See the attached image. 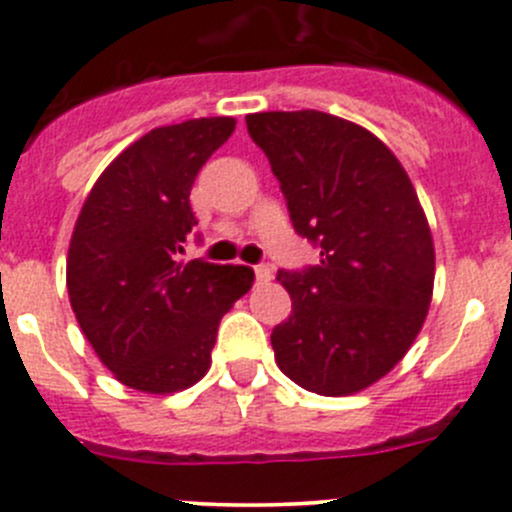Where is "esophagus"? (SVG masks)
<instances>
[{
    "instance_id": "1",
    "label": "esophagus",
    "mask_w": 512,
    "mask_h": 512,
    "mask_svg": "<svg viewBox=\"0 0 512 512\" xmlns=\"http://www.w3.org/2000/svg\"><path fill=\"white\" fill-rule=\"evenodd\" d=\"M255 280L257 285H267L272 280V270L267 265H257L255 267Z\"/></svg>"
}]
</instances>
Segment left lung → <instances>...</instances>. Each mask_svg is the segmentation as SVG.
<instances>
[{
    "instance_id": "obj_1",
    "label": "left lung",
    "mask_w": 512,
    "mask_h": 512,
    "mask_svg": "<svg viewBox=\"0 0 512 512\" xmlns=\"http://www.w3.org/2000/svg\"><path fill=\"white\" fill-rule=\"evenodd\" d=\"M297 235L320 265L277 272L292 315L272 330L280 370L310 393L342 398L388 375L428 315L435 247L418 192L372 132L335 114H247Z\"/></svg>"
}]
</instances>
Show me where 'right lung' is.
Instances as JSON below:
<instances>
[{
    "label": "right lung",
    "mask_w": 512,
    "mask_h": 512,
    "mask_svg": "<svg viewBox=\"0 0 512 512\" xmlns=\"http://www.w3.org/2000/svg\"><path fill=\"white\" fill-rule=\"evenodd\" d=\"M232 132V117L147 132L99 175L77 217L69 302L99 360L132 390L195 385L210 370L222 315L255 280L245 265L180 260L197 225V172Z\"/></svg>",
    "instance_id": "1"
}]
</instances>
